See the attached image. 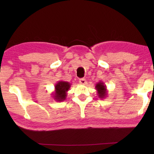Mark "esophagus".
<instances>
[{
  "mask_svg": "<svg viewBox=\"0 0 154 154\" xmlns=\"http://www.w3.org/2000/svg\"><path fill=\"white\" fill-rule=\"evenodd\" d=\"M79 83H81V84H83V85H85V84H86V81H85V79L82 78V79H79Z\"/></svg>",
  "mask_w": 154,
  "mask_h": 154,
  "instance_id": "esophagus-1",
  "label": "esophagus"
}]
</instances>
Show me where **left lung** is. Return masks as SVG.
I'll list each match as a JSON object with an SVG mask.
<instances>
[{
  "label": "left lung",
  "instance_id": "obj_1",
  "mask_svg": "<svg viewBox=\"0 0 154 154\" xmlns=\"http://www.w3.org/2000/svg\"><path fill=\"white\" fill-rule=\"evenodd\" d=\"M95 88L97 91V95L100 98H105L107 96L106 86L103 82H100L96 84Z\"/></svg>",
  "mask_w": 154,
  "mask_h": 154
}]
</instances>
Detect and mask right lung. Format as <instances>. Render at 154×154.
<instances>
[{"label":"right lung","mask_w":154,"mask_h":154,"mask_svg":"<svg viewBox=\"0 0 154 154\" xmlns=\"http://www.w3.org/2000/svg\"><path fill=\"white\" fill-rule=\"evenodd\" d=\"M71 84L67 82L59 81L55 84L54 92L51 93L52 97L58 102H62L66 98L67 92L69 90Z\"/></svg>","instance_id":"right-lung-1"}]
</instances>
